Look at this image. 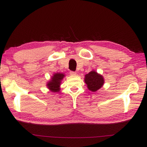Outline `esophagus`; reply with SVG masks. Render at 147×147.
I'll return each mask as SVG.
<instances>
[{
  "instance_id": "obj_1",
  "label": "esophagus",
  "mask_w": 147,
  "mask_h": 147,
  "mask_svg": "<svg viewBox=\"0 0 147 147\" xmlns=\"http://www.w3.org/2000/svg\"><path fill=\"white\" fill-rule=\"evenodd\" d=\"M70 74H71V75H73V76H75L76 74V72H74V71H71L70 72Z\"/></svg>"
}]
</instances>
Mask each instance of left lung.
<instances>
[{"instance_id": "8db88e82", "label": "left lung", "mask_w": 147, "mask_h": 147, "mask_svg": "<svg viewBox=\"0 0 147 147\" xmlns=\"http://www.w3.org/2000/svg\"><path fill=\"white\" fill-rule=\"evenodd\" d=\"M84 81L87 84L89 90L93 92L98 90L104 83L103 76L94 71H92L86 74Z\"/></svg>"}]
</instances>
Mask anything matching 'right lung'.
Returning a JSON list of instances; mask_svg holds the SVG:
<instances>
[{
	"label": "right lung",
	"mask_w": 147,
	"mask_h": 147,
	"mask_svg": "<svg viewBox=\"0 0 147 147\" xmlns=\"http://www.w3.org/2000/svg\"><path fill=\"white\" fill-rule=\"evenodd\" d=\"M65 74L63 73H57L53 74V76H52L51 80L48 82V83L47 84V88L49 89V90L54 92V93H57V92L59 91L60 89L61 82L63 78H64Z\"/></svg>",
	"instance_id": "obj_1"
}]
</instances>
